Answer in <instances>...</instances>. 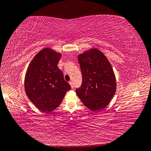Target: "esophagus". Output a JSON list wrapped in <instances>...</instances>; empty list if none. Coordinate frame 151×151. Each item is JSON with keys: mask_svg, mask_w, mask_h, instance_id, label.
Listing matches in <instances>:
<instances>
[{"mask_svg": "<svg viewBox=\"0 0 151 151\" xmlns=\"http://www.w3.org/2000/svg\"><path fill=\"white\" fill-rule=\"evenodd\" d=\"M69 84L71 85V86L72 88H73V81H69Z\"/></svg>", "mask_w": 151, "mask_h": 151, "instance_id": "34e87169", "label": "esophagus"}]
</instances>
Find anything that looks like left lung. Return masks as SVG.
Wrapping results in <instances>:
<instances>
[{
  "mask_svg": "<svg viewBox=\"0 0 151 151\" xmlns=\"http://www.w3.org/2000/svg\"><path fill=\"white\" fill-rule=\"evenodd\" d=\"M82 74V84L76 90L81 102L96 111L109 104L116 90V80L112 66L106 56L97 48L78 56Z\"/></svg>",
  "mask_w": 151,
  "mask_h": 151,
  "instance_id": "left-lung-1",
  "label": "left lung"
}]
</instances>
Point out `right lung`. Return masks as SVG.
I'll list each match as a JSON object with an SVG mask.
<instances>
[{
  "mask_svg": "<svg viewBox=\"0 0 151 151\" xmlns=\"http://www.w3.org/2000/svg\"><path fill=\"white\" fill-rule=\"evenodd\" d=\"M61 57V53L45 48L32 59L26 72L24 86L27 96L44 113L57 108L71 89L57 66Z\"/></svg>",
  "mask_w": 151,
  "mask_h": 151,
  "instance_id": "right-lung-1",
  "label": "right lung"
}]
</instances>
